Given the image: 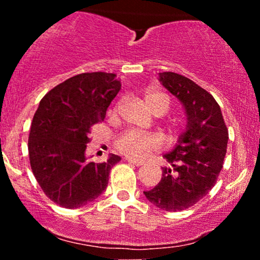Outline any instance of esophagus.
<instances>
[{
	"instance_id": "obj_1",
	"label": "esophagus",
	"mask_w": 260,
	"mask_h": 260,
	"mask_svg": "<svg viewBox=\"0 0 260 260\" xmlns=\"http://www.w3.org/2000/svg\"><path fill=\"white\" fill-rule=\"evenodd\" d=\"M128 162L129 164H133V165H136V166H142L143 164V161H138V160H134V159H131V157H128V159H126Z\"/></svg>"
}]
</instances>
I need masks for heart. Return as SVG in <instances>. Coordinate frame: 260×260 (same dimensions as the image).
<instances>
[{
    "label": "heart",
    "mask_w": 260,
    "mask_h": 260,
    "mask_svg": "<svg viewBox=\"0 0 260 260\" xmlns=\"http://www.w3.org/2000/svg\"><path fill=\"white\" fill-rule=\"evenodd\" d=\"M143 99L151 112L157 116L165 115L170 109V100L164 92L155 88H148L143 92ZM121 106V101L116 104L113 112ZM160 147V140L155 134H144L134 131H127L116 139V148L118 151L131 159H143L150 151Z\"/></svg>",
    "instance_id": "1"
}]
</instances>
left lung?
I'll return each instance as SVG.
<instances>
[{"mask_svg":"<svg viewBox=\"0 0 260 260\" xmlns=\"http://www.w3.org/2000/svg\"><path fill=\"white\" fill-rule=\"evenodd\" d=\"M159 77L183 104L188 126L177 147L164 155L172 168H162L161 181L144 194L159 209L181 211L193 207L215 186L228 149L229 129L210 92L181 74L162 72Z\"/></svg>","mask_w":260,"mask_h":260,"instance_id":"8db88e82","label":"left lung"}]
</instances>
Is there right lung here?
<instances>
[{"label": "right lung", "instance_id": "add662e5", "mask_svg": "<svg viewBox=\"0 0 260 260\" xmlns=\"http://www.w3.org/2000/svg\"><path fill=\"white\" fill-rule=\"evenodd\" d=\"M121 89L116 74H77L41 99L28 140L31 171L43 192L62 208L84 207L105 190L118 155L105 162L86 161L89 133L104 121Z\"/></svg>", "mask_w": 260, "mask_h": 260}]
</instances>
